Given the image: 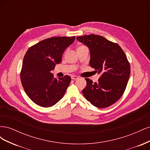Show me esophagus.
Instances as JSON below:
<instances>
[{"instance_id": "obj_1", "label": "esophagus", "mask_w": 150, "mask_h": 150, "mask_svg": "<svg viewBox=\"0 0 150 150\" xmlns=\"http://www.w3.org/2000/svg\"><path fill=\"white\" fill-rule=\"evenodd\" d=\"M71 79H73V80H76V79H78V76H71Z\"/></svg>"}]
</instances>
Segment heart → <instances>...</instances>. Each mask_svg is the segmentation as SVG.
I'll return each mask as SVG.
<instances>
[{
	"label": "heart",
	"mask_w": 150,
	"mask_h": 150,
	"mask_svg": "<svg viewBox=\"0 0 150 150\" xmlns=\"http://www.w3.org/2000/svg\"><path fill=\"white\" fill-rule=\"evenodd\" d=\"M80 47H82V46H80Z\"/></svg>",
	"instance_id": "b5f03b06"
}]
</instances>
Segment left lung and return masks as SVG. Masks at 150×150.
I'll return each mask as SVG.
<instances>
[{
  "mask_svg": "<svg viewBox=\"0 0 150 150\" xmlns=\"http://www.w3.org/2000/svg\"><path fill=\"white\" fill-rule=\"evenodd\" d=\"M77 40L89 49V64L101 76L97 83L86 78L84 98L93 106L104 108L112 105L122 96L130 75V65L125 53L116 43L103 36L91 34L79 36Z\"/></svg>",
  "mask_w": 150,
  "mask_h": 150,
  "instance_id": "8db88e82",
  "label": "left lung"
}]
</instances>
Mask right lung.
<instances>
[{
	"instance_id": "obj_1",
	"label": "right lung",
	"mask_w": 150,
	"mask_h": 150,
	"mask_svg": "<svg viewBox=\"0 0 150 150\" xmlns=\"http://www.w3.org/2000/svg\"><path fill=\"white\" fill-rule=\"evenodd\" d=\"M75 37H52L31 46L26 52L21 72V81L25 93L38 105L54 106L64 96L69 85V76L54 78L51 71L61 62L66 49Z\"/></svg>"
}]
</instances>
